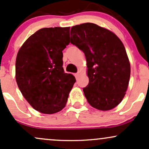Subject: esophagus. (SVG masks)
Masks as SVG:
<instances>
[{"label":"esophagus","mask_w":149,"mask_h":149,"mask_svg":"<svg viewBox=\"0 0 149 149\" xmlns=\"http://www.w3.org/2000/svg\"><path fill=\"white\" fill-rule=\"evenodd\" d=\"M80 75V71H78V72H77L76 74H75V76H76V79H78V78H79Z\"/></svg>","instance_id":"1"}]
</instances>
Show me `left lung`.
Instances as JSON below:
<instances>
[{"label": "left lung", "mask_w": 149, "mask_h": 149, "mask_svg": "<svg viewBox=\"0 0 149 149\" xmlns=\"http://www.w3.org/2000/svg\"><path fill=\"white\" fill-rule=\"evenodd\" d=\"M71 43L86 57L89 83L83 92L88 103L101 111L115 108L125 95L130 77L122 41L107 29L85 23L71 28Z\"/></svg>", "instance_id": "1"}]
</instances>
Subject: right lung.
I'll return each instance as SVG.
<instances>
[{
  "label": "right lung",
  "mask_w": 149,
  "mask_h": 149,
  "mask_svg": "<svg viewBox=\"0 0 149 149\" xmlns=\"http://www.w3.org/2000/svg\"><path fill=\"white\" fill-rule=\"evenodd\" d=\"M70 27L43 28L22 45L15 64L22 95L39 112L52 114L66 106L76 78L63 69L62 50L69 44Z\"/></svg>",
  "instance_id": "right-lung-1"
}]
</instances>
